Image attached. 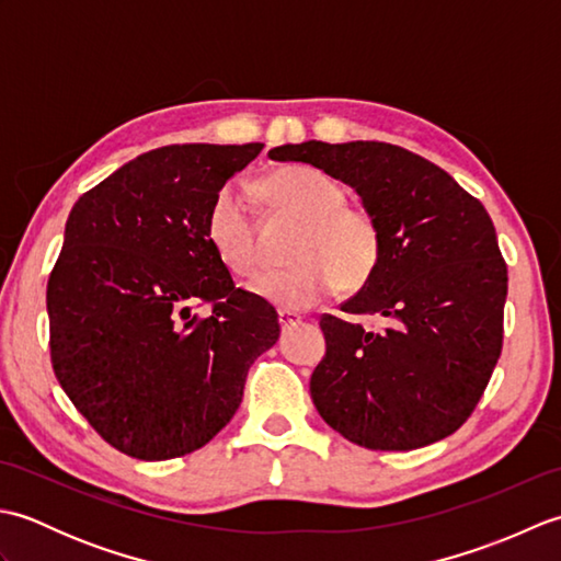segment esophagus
<instances>
[{
	"instance_id": "34e87169",
	"label": "esophagus",
	"mask_w": 561,
	"mask_h": 561,
	"mask_svg": "<svg viewBox=\"0 0 561 561\" xmlns=\"http://www.w3.org/2000/svg\"><path fill=\"white\" fill-rule=\"evenodd\" d=\"M299 323H301V316H299V313L279 311V325H282V328H291V325H299Z\"/></svg>"
}]
</instances>
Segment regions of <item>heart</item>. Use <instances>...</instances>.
I'll return each mask as SVG.
<instances>
[{
    "instance_id": "heart-1",
    "label": "heart",
    "mask_w": 561,
    "mask_h": 561,
    "mask_svg": "<svg viewBox=\"0 0 561 561\" xmlns=\"http://www.w3.org/2000/svg\"><path fill=\"white\" fill-rule=\"evenodd\" d=\"M270 199L304 221L294 250V267L262 272L250 291L282 311H304L340 287L359 289L374 277L383 253L376 217L364 207L344 205V187L316 165L296 163L274 171L265 181ZM207 238L219 260L236 274L255 272L257 236L253 207L243 185L226 183L211 199Z\"/></svg>"
}]
</instances>
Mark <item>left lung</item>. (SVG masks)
Returning a JSON list of instances; mask_svg holds the SVG:
<instances>
[{
  "label": "left lung",
  "mask_w": 561,
  "mask_h": 561,
  "mask_svg": "<svg viewBox=\"0 0 561 561\" xmlns=\"http://www.w3.org/2000/svg\"><path fill=\"white\" fill-rule=\"evenodd\" d=\"M347 183L376 217L383 253L344 313L320 318L325 356L311 376L320 416L352 444L412 450L472 414L502 354L506 262L480 199L416 153L386 141H304L270 151Z\"/></svg>",
  "instance_id": "left-lung-1"
}]
</instances>
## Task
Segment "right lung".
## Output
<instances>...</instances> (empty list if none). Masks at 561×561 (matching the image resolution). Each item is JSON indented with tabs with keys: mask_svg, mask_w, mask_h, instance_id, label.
Returning a JSON list of instances; mask_svg holds the SVG:
<instances>
[{
	"mask_svg": "<svg viewBox=\"0 0 561 561\" xmlns=\"http://www.w3.org/2000/svg\"><path fill=\"white\" fill-rule=\"evenodd\" d=\"M262 151L173 145L141 153L71 207L47 279L59 386L117 450L169 460L231 422L277 311L236 289L207 238L224 183ZM209 302V317L192 313Z\"/></svg>",
	"mask_w": 561,
	"mask_h": 561,
	"instance_id": "obj_1",
	"label": "right lung"
}]
</instances>
